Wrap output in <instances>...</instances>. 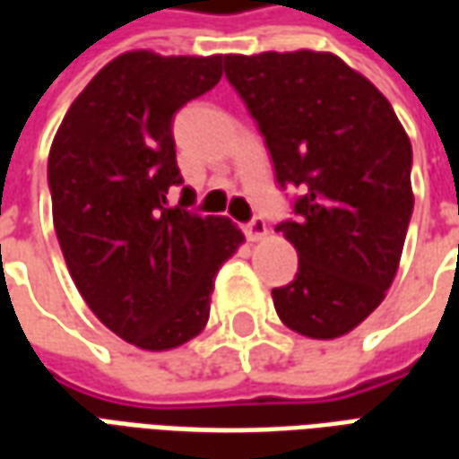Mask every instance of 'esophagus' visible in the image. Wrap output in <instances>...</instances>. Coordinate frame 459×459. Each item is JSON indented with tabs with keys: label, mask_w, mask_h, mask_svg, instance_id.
Masks as SVG:
<instances>
[{
	"label": "esophagus",
	"mask_w": 459,
	"mask_h": 459,
	"mask_svg": "<svg viewBox=\"0 0 459 459\" xmlns=\"http://www.w3.org/2000/svg\"><path fill=\"white\" fill-rule=\"evenodd\" d=\"M246 236H248V240H253V243L265 238V236H268V226H265V221L255 216V219L250 221L248 226H246Z\"/></svg>",
	"instance_id": "34e87169"
}]
</instances>
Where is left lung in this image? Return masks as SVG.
Wrapping results in <instances>:
<instances>
[{
    "mask_svg": "<svg viewBox=\"0 0 459 459\" xmlns=\"http://www.w3.org/2000/svg\"><path fill=\"white\" fill-rule=\"evenodd\" d=\"M265 137L280 186H298V219L278 230L298 275L273 290L282 325L309 339L359 327L391 288L413 213V150L368 78L327 51L223 56Z\"/></svg>",
    "mask_w": 459,
    "mask_h": 459,
    "instance_id": "left-lung-1",
    "label": "left lung"
}]
</instances>
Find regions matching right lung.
Listing matches in <instances>:
<instances>
[{"label": "right lung", "instance_id": "obj_1", "mask_svg": "<svg viewBox=\"0 0 459 459\" xmlns=\"http://www.w3.org/2000/svg\"><path fill=\"white\" fill-rule=\"evenodd\" d=\"M223 56L127 51L68 108L48 152L54 229L85 305L117 337L167 351L204 332L213 278L243 233L199 216L181 184L171 120L221 81Z\"/></svg>", "mask_w": 459, "mask_h": 459}]
</instances>
